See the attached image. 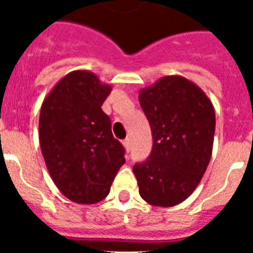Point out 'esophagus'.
Segmentation results:
<instances>
[{"instance_id":"obj_1","label":"esophagus","mask_w":253,"mask_h":253,"mask_svg":"<svg viewBox=\"0 0 253 253\" xmlns=\"http://www.w3.org/2000/svg\"><path fill=\"white\" fill-rule=\"evenodd\" d=\"M130 146H131L130 139H128V138L125 139V140H123V147H125V148H126L127 152H128V150H130Z\"/></svg>"}]
</instances>
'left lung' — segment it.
<instances>
[{"mask_svg":"<svg viewBox=\"0 0 253 253\" xmlns=\"http://www.w3.org/2000/svg\"><path fill=\"white\" fill-rule=\"evenodd\" d=\"M154 146L135 164L139 194L147 204L172 208L184 202L206 172L212 154L215 111L202 89L182 76H164L139 91Z\"/></svg>","mask_w":253,"mask_h":253,"instance_id":"left-lung-1","label":"left lung"}]
</instances>
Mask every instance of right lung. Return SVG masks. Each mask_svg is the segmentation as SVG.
I'll list each match as a JSON object with an SVG mask.
<instances>
[{"label":"right lung","instance_id":"add662e5","mask_svg":"<svg viewBox=\"0 0 253 253\" xmlns=\"http://www.w3.org/2000/svg\"><path fill=\"white\" fill-rule=\"evenodd\" d=\"M110 91L97 75L79 69L65 75L42 103L39 143L45 167L61 194L76 204L102 201L126 162L101 109Z\"/></svg>","mask_w":253,"mask_h":253}]
</instances>
